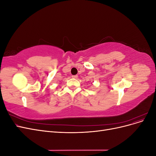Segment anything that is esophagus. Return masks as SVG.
Instances as JSON below:
<instances>
[{"mask_svg":"<svg viewBox=\"0 0 156 156\" xmlns=\"http://www.w3.org/2000/svg\"><path fill=\"white\" fill-rule=\"evenodd\" d=\"M72 77L73 78V79H77V78H78V76H77V75H72Z\"/></svg>","mask_w":156,"mask_h":156,"instance_id":"34e87169","label":"esophagus"}]
</instances>
